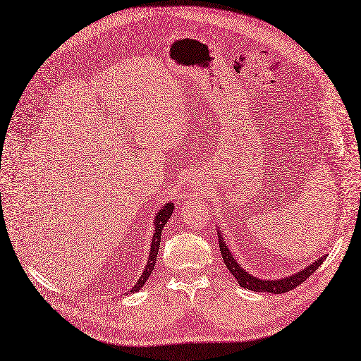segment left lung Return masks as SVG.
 <instances>
[{"label":"left lung","instance_id":"1","mask_svg":"<svg viewBox=\"0 0 361 361\" xmlns=\"http://www.w3.org/2000/svg\"><path fill=\"white\" fill-rule=\"evenodd\" d=\"M217 235H219V245H220V252H221L223 262L226 263V266H228V269L231 271V274L235 276L238 284L241 286L243 288H248V290H252V291L274 293V295H281V293H287L293 288L299 287L305 281V279H308L319 268V264H322L326 259V256H323L322 259H318L312 264L306 266L303 271H300L295 275H291V276H286V278L278 279V281H275V279H272V281H262V279L247 274L243 269V266L236 263V260L231 255L229 248L226 247V241L223 239L221 233L217 232Z\"/></svg>","mask_w":361,"mask_h":361}]
</instances>
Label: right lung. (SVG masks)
I'll return each instance as SVG.
<instances>
[{
    "label": "right lung",
    "mask_w": 361,
    "mask_h": 361,
    "mask_svg": "<svg viewBox=\"0 0 361 361\" xmlns=\"http://www.w3.org/2000/svg\"><path fill=\"white\" fill-rule=\"evenodd\" d=\"M172 209H173V204L169 202V204H166V205L156 214V219H154V235H153V239H152L150 257H149V262H147V264H145L142 275L140 276L137 284L133 286V288L130 290V293L138 291V290L144 286V283L147 281V279H149L150 274L153 272L154 264H156V259H157L159 247H160V236H162V231H164V228H165V224H166V221L169 220V217H171V214H172Z\"/></svg>",
    "instance_id": "right-lung-1"
}]
</instances>
